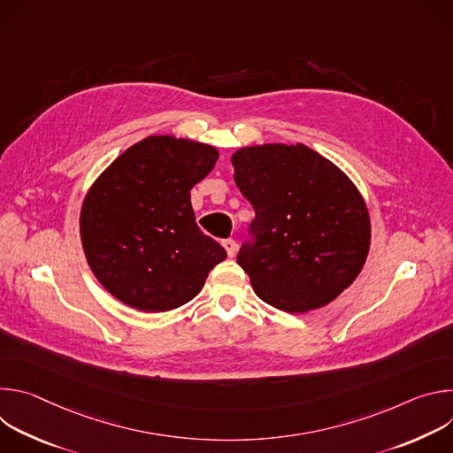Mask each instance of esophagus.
<instances>
[{
    "label": "esophagus",
    "instance_id": "1",
    "mask_svg": "<svg viewBox=\"0 0 453 453\" xmlns=\"http://www.w3.org/2000/svg\"><path fill=\"white\" fill-rule=\"evenodd\" d=\"M222 245H224L227 256H229V257H234V254H236V242L231 240V238H227V240L222 242Z\"/></svg>",
    "mask_w": 453,
    "mask_h": 453
}]
</instances>
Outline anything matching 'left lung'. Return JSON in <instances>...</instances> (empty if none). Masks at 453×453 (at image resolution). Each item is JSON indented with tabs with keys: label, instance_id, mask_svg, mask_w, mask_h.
Instances as JSON below:
<instances>
[{
	"label": "left lung",
	"instance_id": "8db88e82",
	"mask_svg": "<svg viewBox=\"0 0 453 453\" xmlns=\"http://www.w3.org/2000/svg\"><path fill=\"white\" fill-rule=\"evenodd\" d=\"M231 163L256 213V243L236 257L256 296L288 313L337 299L360 274L371 245L369 211L355 182L303 143L242 147Z\"/></svg>",
	"mask_w": 453,
	"mask_h": 453
}]
</instances>
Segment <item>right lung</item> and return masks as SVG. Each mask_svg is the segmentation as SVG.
I'll use <instances>...</instances> for the list:
<instances>
[{
    "label": "right lung",
    "instance_id": "obj_1",
    "mask_svg": "<svg viewBox=\"0 0 453 453\" xmlns=\"http://www.w3.org/2000/svg\"><path fill=\"white\" fill-rule=\"evenodd\" d=\"M211 145L152 134L121 152L89 186L81 240L100 285L140 311L196 297L226 250L196 222L189 191L215 166Z\"/></svg>",
    "mask_w": 453,
    "mask_h": 453
}]
</instances>
